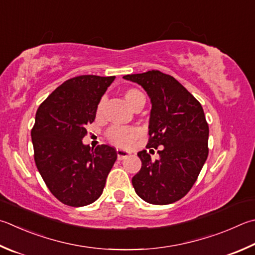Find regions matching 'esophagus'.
Listing matches in <instances>:
<instances>
[{
    "mask_svg": "<svg viewBox=\"0 0 255 255\" xmlns=\"http://www.w3.org/2000/svg\"><path fill=\"white\" fill-rule=\"evenodd\" d=\"M129 155H130V152H129V151L124 150V149H122V148H117V157H118V159H120V160L125 159Z\"/></svg>",
    "mask_w": 255,
    "mask_h": 255,
    "instance_id": "34e87169",
    "label": "esophagus"
}]
</instances>
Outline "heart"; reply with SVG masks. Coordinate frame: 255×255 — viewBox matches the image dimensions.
<instances>
[{
    "label": "heart",
    "mask_w": 255,
    "mask_h": 255,
    "mask_svg": "<svg viewBox=\"0 0 255 255\" xmlns=\"http://www.w3.org/2000/svg\"><path fill=\"white\" fill-rule=\"evenodd\" d=\"M124 98L126 100V103L130 106L132 109H135L139 105L145 104V96H143L140 90L136 89V88H129L126 91L124 92ZM106 99L103 97L99 100L98 106H97V112L96 115L97 117H101V115L104 113V107H105ZM140 135V130L136 127H124V126H115L110 127L107 132H106V137L107 139L114 143L115 146L117 147H129L131 143L135 141L138 137Z\"/></svg>",
    "instance_id": "heart-1"
}]
</instances>
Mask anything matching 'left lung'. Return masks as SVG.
<instances>
[{
  "mask_svg": "<svg viewBox=\"0 0 255 255\" xmlns=\"http://www.w3.org/2000/svg\"><path fill=\"white\" fill-rule=\"evenodd\" d=\"M137 82L151 100L146 148L159 146V159L138 152L141 168L131 182L137 195L155 205L180 200L191 191L208 156V125L195 97L174 77L158 70L124 76Z\"/></svg>",
  "mask_w": 255,
  "mask_h": 255,
  "instance_id": "1",
  "label": "left lung"
}]
</instances>
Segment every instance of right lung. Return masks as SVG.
<instances>
[{
    "label": "right lung",
    "mask_w": 255,
    "mask_h": 255,
    "mask_svg": "<svg viewBox=\"0 0 255 255\" xmlns=\"http://www.w3.org/2000/svg\"><path fill=\"white\" fill-rule=\"evenodd\" d=\"M115 77L78 76L64 81L39 106L31 130L34 161L45 185L63 204L89 205L103 194L117 151L83 145L86 126Z\"/></svg>",
    "instance_id": "add662e5"
}]
</instances>
